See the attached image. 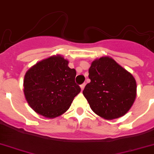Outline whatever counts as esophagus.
Masks as SVG:
<instances>
[{"label": "esophagus", "instance_id": "34e87169", "mask_svg": "<svg viewBox=\"0 0 154 154\" xmlns=\"http://www.w3.org/2000/svg\"><path fill=\"white\" fill-rule=\"evenodd\" d=\"M85 83H84V84H82L81 85H80V88H81V90H84V87H85Z\"/></svg>", "mask_w": 154, "mask_h": 154}]
</instances>
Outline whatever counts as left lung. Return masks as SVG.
Returning a JSON list of instances; mask_svg holds the SVG:
<instances>
[{
    "label": "left lung",
    "mask_w": 154,
    "mask_h": 154,
    "mask_svg": "<svg viewBox=\"0 0 154 154\" xmlns=\"http://www.w3.org/2000/svg\"><path fill=\"white\" fill-rule=\"evenodd\" d=\"M90 82L83 93L91 109L111 120L124 116L136 98L137 85L131 74L112 58L100 57L89 69Z\"/></svg>",
    "instance_id": "left-lung-1"
}]
</instances>
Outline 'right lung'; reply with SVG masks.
<instances>
[{
    "label": "right lung",
    "instance_id": "1",
    "mask_svg": "<svg viewBox=\"0 0 154 154\" xmlns=\"http://www.w3.org/2000/svg\"><path fill=\"white\" fill-rule=\"evenodd\" d=\"M68 61L53 56L37 63L26 74L24 94L30 107L46 118L63 114L80 92L75 83L76 70Z\"/></svg>",
    "mask_w": 154,
    "mask_h": 154
}]
</instances>
